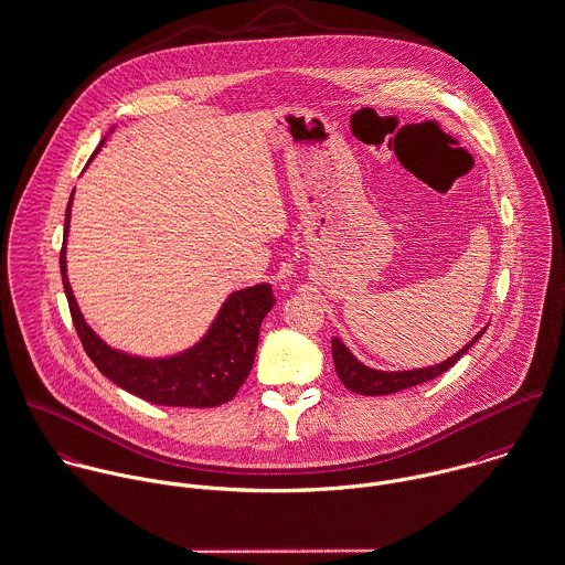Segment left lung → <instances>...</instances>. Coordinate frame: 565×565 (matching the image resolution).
Here are the masks:
<instances>
[{
    "label": "left lung",
    "mask_w": 565,
    "mask_h": 565,
    "mask_svg": "<svg viewBox=\"0 0 565 565\" xmlns=\"http://www.w3.org/2000/svg\"><path fill=\"white\" fill-rule=\"evenodd\" d=\"M484 331H487V329H482L465 349H460V351H458L456 355H451L447 362L436 364V366H429V369H414V371H403V373H383V371H375V369L364 366L362 362H358V360L353 358V353L342 344V340L333 338V340H331V347H333V364H335L338 376L342 379V383H344L351 392H358V394H364V396L392 394V392H398V390H405V387L425 383V381H429V379H436V376L443 375L445 371H449V369L484 335Z\"/></svg>",
    "instance_id": "8db88e82"
}]
</instances>
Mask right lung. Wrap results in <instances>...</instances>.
<instances>
[{
    "instance_id": "obj_1",
    "label": "right lung",
    "mask_w": 565,
    "mask_h": 565,
    "mask_svg": "<svg viewBox=\"0 0 565 565\" xmlns=\"http://www.w3.org/2000/svg\"><path fill=\"white\" fill-rule=\"evenodd\" d=\"M70 210L72 196L65 212V238L70 227ZM58 263L72 322L85 353L103 375L122 390L158 405L214 407L227 403L249 375L258 347L260 322L276 305L269 285L234 291L223 302L205 338L186 353L167 360H145L109 349L85 324L65 274V243L61 247Z\"/></svg>"
}]
</instances>
